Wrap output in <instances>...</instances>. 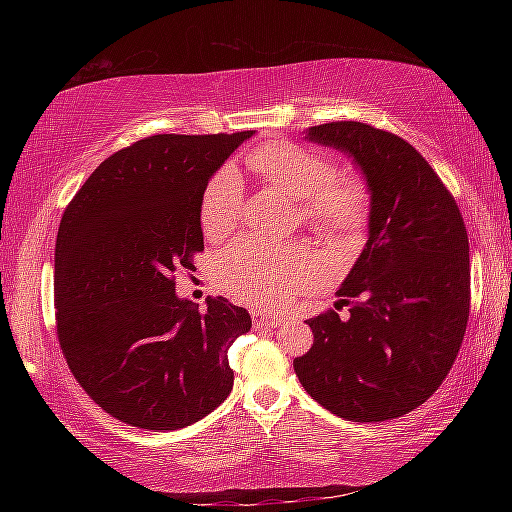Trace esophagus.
<instances>
[{"mask_svg": "<svg viewBox=\"0 0 512 512\" xmlns=\"http://www.w3.org/2000/svg\"><path fill=\"white\" fill-rule=\"evenodd\" d=\"M253 320H255V325H266V327L282 325L280 316H271L268 311H262V309H253Z\"/></svg>", "mask_w": 512, "mask_h": 512, "instance_id": "obj_1", "label": "esophagus"}]
</instances>
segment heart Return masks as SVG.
Instances as JSON below:
<instances>
[{
	"label": "heart",
	"mask_w": 512,
	"mask_h": 512,
	"mask_svg": "<svg viewBox=\"0 0 512 512\" xmlns=\"http://www.w3.org/2000/svg\"><path fill=\"white\" fill-rule=\"evenodd\" d=\"M248 164L275 192L300 205V219L311 230L339 244H350L368 216V194L359 180L334 178L332 160L287 142L259 146ZM241 216V183L235 169H223L207 185L201 201V225L210 239L230 235ZM316 271L305 248H273L246 239L221 262L223 284L235 296L253 302H280Z\"/></svg>",
	"instance_id": "heart-1"
}]
</instances>
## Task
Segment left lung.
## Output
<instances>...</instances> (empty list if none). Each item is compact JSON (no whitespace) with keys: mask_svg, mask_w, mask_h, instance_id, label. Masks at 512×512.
I'll use <instances>...</instances> for the list:
<instances>
[{"mask_svg":"<svg viewBox=\"0 0 512 512\" xmlns=\"http://www.w3.org/2000/svg\"><path fill=\"white\" fill-rule=\"evenodd\" d=\"M305 142L350 158L361 173L368 239L336 291L335 309L309 318L314 345L293 359L300 384L327 411L384 422L443 384L470 316V244L438 173L393 133L361 121L311 126Z\"/></svg>","mask_w":512,"mask_h":512,"instance_id":"obj_1","label":"left lung"}]
</instances>
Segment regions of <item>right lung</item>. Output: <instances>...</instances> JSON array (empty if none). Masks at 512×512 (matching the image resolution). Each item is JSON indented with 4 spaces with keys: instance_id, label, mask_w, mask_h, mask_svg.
I'll return each mask as SVG.
<instances>
[{
    "instance_id": "obj_1",
    "label": "right lung",
    "mask_w": 512,
    "mask_h": 512,
    "mask_svg": "<svg viewBox=\"0 0 512 512\" xmlns=\"http://www.w3.org/2000/svg\"><path fill=\"white\" fill-rule=\"evenodd\" d=\"M253 135L146 137L103 160L60 221V348L85 393L131 427H189L232 391L228 350L253 320L221 296L198 311L173 273L203 250L207 183Z\"/></svg>"
}]
</instances>
